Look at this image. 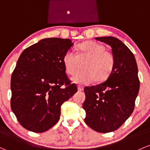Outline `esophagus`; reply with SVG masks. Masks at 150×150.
<instances>
[{
    "mask_svg": "<svg viewBox=\"0 0 150 150\" xmlns=\"http://www.w3.org/2000/svg\"><path fill=\"white\" fill-rule=\"evenodd\" d=\"M78 91H83V86H78Z\"/></svg>",
    "mask_w": 150,
    "mask_h": 150,
    "instance_id": "obj_1",
    "label": "esophagus"
}]
</instances>
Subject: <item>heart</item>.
I'll list each match as a JSON object with an SVG mask.
<instances>
[{"mask_svg": "<svg viewBox=\"0 0 150 150\" xmlns=\"http://www.w3.org/2000/svg\"><path fill=\"white\" fill-rule=\"evenodd\" d=\"M78 57H88L83 68L78 72L72 81L78 85H87L105 80L112 72L115 64L114 56L105 47L95 41H87L78 46ZM78 57L72 50H67L63 57V64L69 75H74L78 69Z\"/></svg>", "mask_w": 150, "mask_h": 150, "instance_id": "1", "label": "heart"}]
</instances>
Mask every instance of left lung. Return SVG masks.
Here are the masks:
<instances>
[{
  "label": "left lung",
  "mask_w": 150,
  "mask_h": 150,
  "mask_svg": "<svg viewBox=\"0 0 150 150\" xmlns=\"http://www.w3.org/2000/svg\"><path fill=\"white\" fill-rule=\"evenodd\" d=\"M95 39L111 47L115 64L105 82L84 88V120L96 132L108 133L119 129L134 109L139 90L138 68L133 53L117 38Z\"/></svg>",
  "instance_id": "obj_1"
}]
</instances>
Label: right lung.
I'll return each instance as SVG.
<instances>
[{
  "mask_svg": "<svg viewBox=\"0 0 150 150\" xmlns=\"http://www.w3.org/2000/svg\"><path fill=\"white\" fill-rule=\"evenodd\" d=\"M72 45L69 39L47 38L20 55L11 80V107L23 128L36 133L52 128L62 104L78 91L62 62Z\"/></svg>",
  "mask_w": 150,
  "mask_h": 150,
  "instance_id": "right-lung-1",
  "label": "right lung"
}]
</instances>
